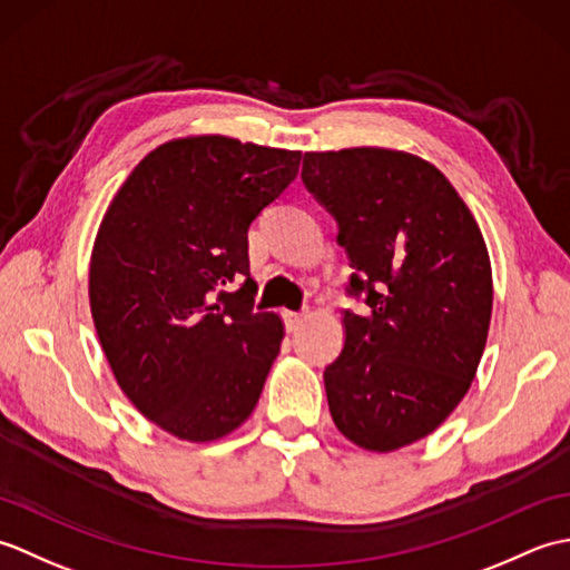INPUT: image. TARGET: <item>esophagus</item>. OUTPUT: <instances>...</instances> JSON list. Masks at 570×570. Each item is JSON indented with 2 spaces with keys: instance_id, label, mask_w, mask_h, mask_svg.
<instances>
[{
  "instance_id": "34e87169",
  "label": "esophagus",
  "mask_w": 570,
  "mask_h": 570,
  "mask_svg": "<svg viewBox=\"0 0 570 570\" xmlns=\"http://www.w3.org/2000/svg\"><path fill=\"white\" fill-rule=\"evenodd\" d=\"M306 321V313H296V311H284V323L288 333H296L301 325Z\"/></svg>"
}]
</instances>
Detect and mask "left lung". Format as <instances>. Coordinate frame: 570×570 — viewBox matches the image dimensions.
Returning a JSON list of instances; mask_svg holds the SVG:
<instances>
[{"label":"left lung","instance_id":"1","mask_svg":"<svg viewBox=\"0 0 570 570\" xmlns=\"http://www.w3.org/2000/svg\"><path fill=\"white\" fill-rule=\"evenodd\" d=\"M306 188L337 223L355 274L345 345L325 367L337 431L390 453L433 433L470 390L488 343L492 266L475 217L439 168L414 154L308 151Z\"/></svg>","mask_w":570,"mask_h":570}]
</instances>
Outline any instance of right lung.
I'll return each instance as SVG.
<instances>
[{"mask_svg": "<svg viewBox=\"0 0 570 570\" xmlns=\"http://www.w3.org/2000/svg\"><path fill=\"white\" fill-rule=\"evenodd\" d=\"M301 151L203 135L144 156L107 208L90 311L117 384L180 441L233 433L259 402L284 323L254 311L247 229Z\"/></svg>", "mask_w": 570, "mask_h": 570, "instance_id": "add662e5", "label": "right lung"}]
</instances>
